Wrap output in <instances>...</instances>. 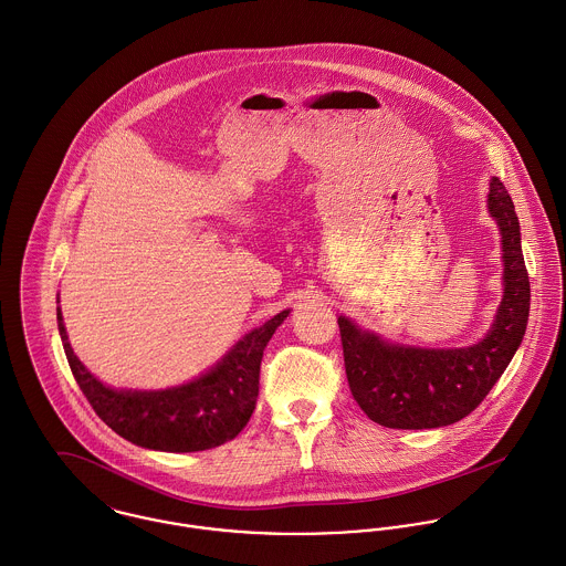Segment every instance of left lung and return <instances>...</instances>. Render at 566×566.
<instances>
[{"instance_id":"obj_1","label":"left lung","mask_w":566,"mask_h":566,"mask_svg":"<svg viewBox=\"0 0 566 566\" xmlns=\"http://www.w3.org/2000/svg\"><path fill=\"white\" fill-rule=\"evenodd\" d=\"M488 212L501 231L503 297L483 339L465 347L391 343L340 315L347 382L358 407L376 424L416 431L459 422L488 396L525 337L530 275L521 223L496 177L490 179Z\"/></svg>"}]
</instances>
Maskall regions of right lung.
<instances>
[{
	"mask_svg": "<svg viewBox=\"0 0 566 566\" xmlns=\"http://www.w3.org/2000/svg\"><path fill=\"white\" fill-rule=\"evenodd\" d=\"M289 313H277L235 340L206 374L166 389H115L105 385L74 354L61 308H56V322L72 374L107 427L142 449L195 452L217 449L247 427L255 409L264 347Z\"/></svg>",
	"mask_w": 566,
	"mask_h": 566,
	"instance_id": "right-lung-1",
	"label": "right lung"
}]
</instances>
